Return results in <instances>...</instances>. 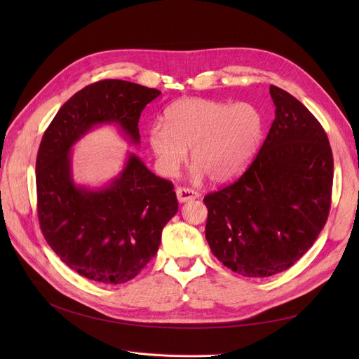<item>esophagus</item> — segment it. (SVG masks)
<instances>
[{"label": "esophagus", "instance_id": "obj_1", "mask_svg": "<svg viewBox=\"0 0 359 359\" xmlns=\"http://www.w3.org/2000/svg\"><path fill=\"white\" fill-rule=\"evenodd\" d=\"M177 198L181 203L184 202H189L193 199H198L199 198V193L194 191L191 189H186V187H178L177 189Z\"/></svg>", "mask_w": 359, "mask_h": 359}]
</instances>
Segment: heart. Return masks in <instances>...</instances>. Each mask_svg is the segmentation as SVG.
Masks as SVG:
<instances>
[{
  "label": "heart",
  "instance_id": "obj_1",
  "mask_svg": "<svg viewBox=\"0 0 359 359\" xmlns=\"http://www.w3.org/2000/svg\"><path fill=\"white\" fill-rule=\"evenodd\" d=\"M262 119L252 104H226L208 99H181L166 107L163 126L149 128L148 142L163 173L175 175L187 158L193 181L215 182L243 170L259 140Z\"/></svg>",
  "mask_w": 359,
  "mask_h": 359
}]
</instances>
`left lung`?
Instances as JSON below:
<instances>
[{"mask_svg":"<svg viewBox=\"0 0 359 359\" xmlns=\"http://www.w3.org/2000/svg\"><path fill=\"white\" fill-rule=\"evenodd\" d=\"M276 118L241 178L206 194L205 238L244 277H269L302 257L328 219L334 160L328 137L295 97L269 86Z\"/></svg>","mask_w":359,"mask_h":359,"instance_id":"1","label":"left lung"}]
</instances>
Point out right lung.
I'll return each instance as SVG.
<instances>
[{"label":"right lung","mask_w":359,"mask_h":359,"mask_svg":"<svg viewBox=\"0 0 359 359\" xmlns=\"http://www.w3.org/2000/svg\"><path fill=\"white\" fill-rule=\"evenodd\" d=\"M160 94L119 79L91 83L61 106L43 135L36 163L41 232L62 262L88 280L121 285L135 278L156 256L178 201L172 182L135 153L104 186L76 182L72 148L100 126H115L139 147L140 112Z\"/></svg>","instance_id":"obj_1"}]
</instances>
